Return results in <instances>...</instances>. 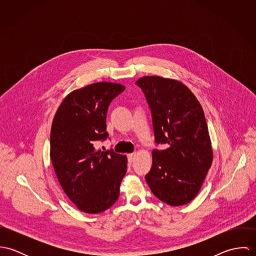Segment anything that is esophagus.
Instances as JSON below:
<instances>
[{
  "label": "esophagus",
  "mask_w": 256,
  "mask_h": 256,
  "mask_svg": "<svg viewBox=\"0 0 256 256\" xmlns=\"http://www.w3.org/2000/svg\"><path fill=\"white\" fill-rule=\"evenodd\" d=\"M135 154H128V162H130V164H132L133 162V160H134V158H135Z\"/></svg>",
  "instance_id": "1"
}]
</instances>
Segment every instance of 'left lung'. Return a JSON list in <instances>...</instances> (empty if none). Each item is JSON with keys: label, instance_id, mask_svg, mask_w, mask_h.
<instances>
[{"label": "left lung", "instance_id": "8db88e82", "mask_svg": "<svg viewBox=\"0 0 256 256\" xmlns=\"http://www.w3.org/2000/svg\"><path fill=\"white\" fill-rule=\"evenodd\" d=\"M152 113L154 142L166 148L152 152L145 176L152 194L170 206H182L198 194L211 168L213 150L205 115L182 82L158 76L139 78Z\"/></svg>", "mask_w": 256, "mask_h": 256}]
</instances>
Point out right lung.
<instances>
[{
    "label": "right lung",
    "mask_w": 256,
    "mask_h": 256,
    "mask_svg": "<svg viewBox=\"0 0 256 256\" xmlns=\"http://www.w3.org/2000/svg\"><path fill=\"white\" fill-rule=\"evenodd\" d=\"M125 90L120 84L100 82L69 94L51 127L50 158L64 192L84 213L98 214L119 197L127 170V156L96 148L108 137L110 102Z\"/></svg>",
    "instance_id": "obj_1"
}]
</instances>
